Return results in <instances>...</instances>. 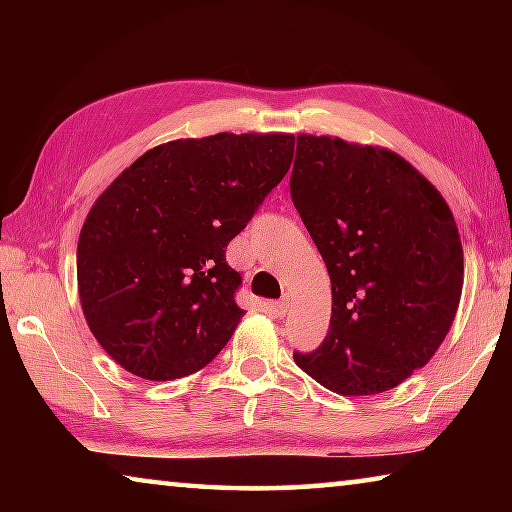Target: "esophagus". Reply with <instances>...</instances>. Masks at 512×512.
Wrapping results in <instances>:
<instances>
[{
  "instance_id": "1",
  "label": "esophagus",
  "mask_w": 512,
  "mask_h": 512,
  "mask_svg": "<svg viewBox=\"0 0 512 512\" xmlns=\"http://www.w3.org/2000/svg\"><path fill=\"white\" fill-rule=\"evenodd\" d=\"M289 300H291L289 296H282V300H277V302H273V305H268V307L275 311V316L282 318L289 311Z\"/></svg>"
}]
</instances>
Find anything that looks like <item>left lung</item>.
I'll return each instance as SVG.
<instances>
[{"mask_svg":"<svg viewBox=\"0 0 512 512\" xmlns=\"http://www.w3.org/2000/svg\"><path fill=\"white\" fill-rule=\"evenodd\" d=\"M291 201L332 280L325 341L293 359L334 393L391 391L454 323L463 246L452 210L397 153L327 135H298Z\"/></svg>","mask_w":512,"mask_h":512,"instance_id":"1","label":"left lung"}]
</instances>
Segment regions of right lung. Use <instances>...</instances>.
I'll return each instance as SVG.
<instances>
[{
    "instance_id": "1",
    "label": "right lung",
    "mask_w": 512,
    "mask_h": 512,
    "mask_svg": "<svg viewBox=\"0 0 512 512\" xmlns=\"http://www.w3.org/2000/svg\"><path fill=\"white\" fill-rule=\"evenodd\" d=\"M293 144L284 133L173 140L97 198L76 275L88 327L121 368L169 381L225 348L244 316L225 248L287 176Z\"/></svg>"
}]
</instances>
